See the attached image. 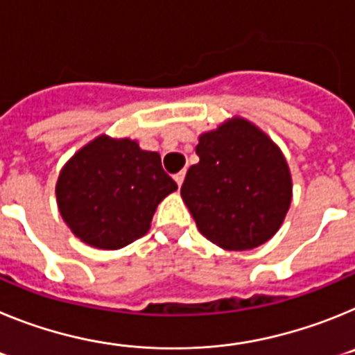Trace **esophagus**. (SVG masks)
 <instances>
[{
  "instance_id": "esophagus-1",
  "label": "esophagus",
  "mask_w": 355,
  "mask_h": 355,
  "mask_svg": "<svg viewBox=\"0 0 355 355\" xmlns=\"http://www.w3.org/2000/svg\"><path fill=\"white\" fill-rule=\"evenodd\" d=\"M174 180H175V183H178V187H181V184H183V181H184V171L178 172V174L174 175Z\"/></svg>"
}]
</instances>
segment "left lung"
<instances>
[{"label":"left lung","mask_w":355,"mask_h":355,"mask_svg":"<svg viewBox=\"0 0 355 355\" xmlns=\"http://www.w3.org/2000/svg\"><path fill=\"white\" fill-rule=\"evenodd\" d=\"M196 153L199 163L188 168L181 197L200 233L229 250L270 240L291 202L290 168L277 146L234 119L200 135Z\"/></svg>","instance_id":"1"}]
</instances>
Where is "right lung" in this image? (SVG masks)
<instances>
[{
	"instance_id": "add662e5",
	"label": "right lung",
	"mask_w": 355,
	"mask_h": 355,
	"mask_svg": "<svg viewBox=\"0 0 355 355\" xmlns=\"http://www.w3.org/2000/svg\"><path fill=\"white\" fill-rule=\"evenodd\" d=\"M175 188L158 153L133 140L99 137L62 168L56 200L81 241L114 250L149 231L156 206Z\"/></svg>"
}]
</instances>
